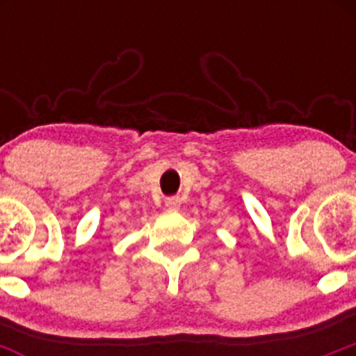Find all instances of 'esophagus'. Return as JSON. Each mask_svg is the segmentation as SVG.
Returning a JSON list of instances; mask_svg holds the SVG:
<instances>
[{"label": "esophagus", "instance_id": "obj_1", "mask_svg": "<svg viewBox=\"0 0 356 356\" xmlns=\"http://www.w3.org/2000/svg\"><path fill=\"white\" fill-rule=\"evenodd\" d=\"M165 207H169V209H178V207H180V197L178 196L165 197Z\"/></svg>", "mask_w": 356, "mask_h": 356}]
</instances>
